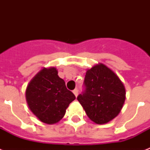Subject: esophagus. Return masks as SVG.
Wrapping results in <instances>:
<instances>
[{"instance_id": "1", "label": "esophagus", "mask_w": 150, "mask_h": 150, "mask_svg": "<svg viewBox=\"0 0 150 150\" xmlns=\"http://www.w3.org/2000/svg\"><path fill=\"white\" fill-rule=\"evenodd\" d=\"M73 93L75 94V96H76V97H77V96H78V93H79V90H78L77 89H74V90H73Z\"/></svg>"}]
</instances>
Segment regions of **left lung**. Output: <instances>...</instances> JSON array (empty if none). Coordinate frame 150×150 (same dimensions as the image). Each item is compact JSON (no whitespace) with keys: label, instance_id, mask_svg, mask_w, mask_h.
<instances>
[{"label":"left lung","instance_id":"8db88e82","mask_svg":"<svg viewBox=\"0 0 150 150\" xmlns=\"http://www.w3.org/2000/svg\"><path fill=\"white\" fill-rule=\"evenodd\" d=\"M85 90L77 100L89 119L98 125L109 122L121 111L125 100V88L118 76L103 64L87 70Z\"/></svg>","mask_w":150,"mask_h":150}]
</instances>
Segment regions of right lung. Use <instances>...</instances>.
<instances>
[{"label": "right lung", "instance_id": "obj_1", "mask_svg": "<svg viewBox=\"0 0 150 150\" xmlns=\"http://www.w3.org/2000/svg\"><path fill=\"white\" fill-rule=\"evenodd\" d=\"M57 73L54 67L43 68L29 82L25 91L30 110L40 121L48 125L63 118L66 109L75 99Z\"/></svg>", "mask_w": 150, "mask_h": 150}]
</instances>
